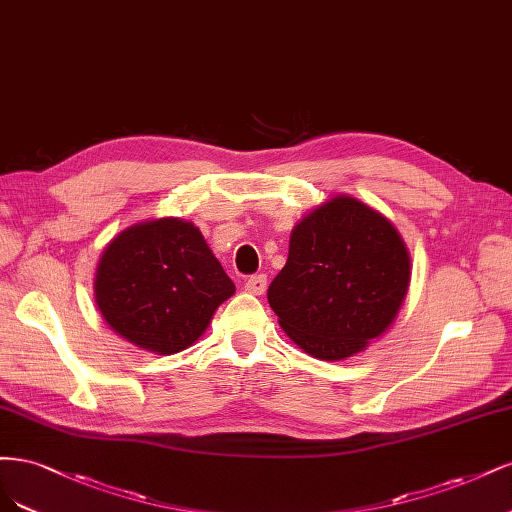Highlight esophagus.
I'll use <instances>...</instances> for the list:
<instances>
[{
	"label": "esophagus",
	"mask_w": 512,
	"mask_h": 512,
	"mask_svg": "<svg viewBox=\"0 0 512 512\" xmlns=\"http://www.w3.org/2000/svg\"><path fill=\"white\" fill-rule=\"evenodd\" d=\"M266 287H268V276L266 274H255L251 278H246V285H244V289L253 293V295H263Z\"/></svg>",
	"instance_id": "esophagus-1"
}]
</instances>
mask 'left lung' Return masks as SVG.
<instances>
[{
    "label": "left lung",
    "instance_id": "obj_1",
    "mask_svg": "<svg viewBox=\"0 0 512 512\" xmlns=\"http://www.w3.org/2000/svg\"><path fill=\"white\" fill-rule=\"evenodd\" d=\"M408 283L410 257L398 229L355 197L336 195L293 227L268 302L300 349L340 361L387 332Z\"/></svg>",
    "mask_w": 512,
    "mask_h": 512
}]
</instances>
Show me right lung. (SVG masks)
Segmentation results:
<instances>
[{"label": "right lung", "mask_w": 512, "mask_h": 512, "mask_svg": "<svg viewBox=\"0 0 512 512\" xmlns=\"http://www.w3.org/2000/svg\"><path fill=\"white\" fill-rule=\"evenodd\" d=\"M93 289L114 332L157 355L191 346L236 293L200 229L174 217L136 223L112 238Z\"/></svg>", "instance_id": "obj_1"}]
</instances>
